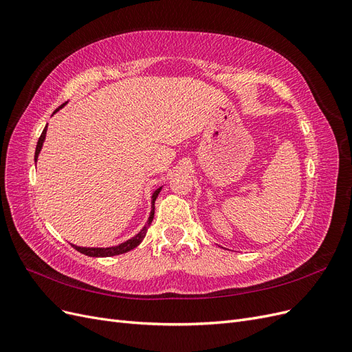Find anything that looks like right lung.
I'll list each match as a JSON object with an SVG mask.
<instances>
[{"label":"right lung","mask_w":352,"mask_h":352,"mask_svg":"<svg viewBox=\"0 0 352 352\" xmlns=\"http://www.w3.org/2000/svg\"><path fill=\"white\" fill-rule=\"evenodd\" d=\"M65 107V104H61L60 107L54 111V113H57L60 109H63ZM45 135H47V126H45V129L42 131V133H41V136H39V141H38V144H36V151H35V163H36V160H38V155H39V153H41V150H42V145H44V141H45ZM162 188L163 186H160L158 189H155L154 190V194H153V197H151V214H150V217H148V220H146V225L141 229V232L138 233V235H135L133 238H131V239H127L126 242H122V243H119V245H116V247H109V248H85V247H78V245H72V247L76 250V251H79V252H82V254H85V255H88V257H113V255H119V254H124V252H127V251H131V250H133V248H136L138 245H140L141 242H142V239L145 238V235H146V230H148V228H150V225L153 223V219H154V202H155V199H157V197H158V194H160V190H162Z\"/></svg>","instance_id":"1"}]
</instances>
